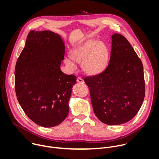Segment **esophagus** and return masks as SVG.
<instances>
[{"label":"esophagus","instance_id":"esophagus-1","mask_svg":"<svg viewBox=\"0 0 159 159\" xmlns=\"http://www.w3.org/2000/svg\"><path fill=\"white\" fill-rule=\"evenodd\" d=\"M77 82H79V83H81V84L84 83V80H83L81 77H77Z\"/></svg>","mask_w":159,"mask_h":159}]
</instances>
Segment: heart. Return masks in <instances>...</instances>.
Listing matches in <instances>:
<instances>
[{"mask_svg": "<svg viewBox=\"0 0 159 159\" xmlns=\"http://www.w3.org/2000/svg\"><path fill=\"white\" fill-rule=\"evenodd\" d=\"M70 58L65 59L66 66L74 70V61L81 63L83 70L87 74L96 75L106 69L109 58V50L103 42L91 39L79 43L70 52Z\"/></svg>", "mask_w": 159, "mask_h": 159, "instance_id": "obj_1", "label": "heart"}]
</instances>
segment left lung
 Returning <instances> with one entry per match:
<instances>
[{"label": "left lung", "instance_id": "obj_1", "mask_svg": "<svg viewBox=\"0 0 159 159\" xmlns=\"http://www.w3.org/2000/svg\"><path fill=\"white\" fill-rule=\"evenodd\" d=\"M84 80L89 88L95 115L106 125H118L130 121L143 102L145 86L142 62L120 34L112 35L106 69Z\"/></svg>", "mask_w": 159, "mask_h": 159}]
</instances>
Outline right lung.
Listing matches in <instances>:
<instances>
[{"label": "right lung", "mask_w": 159, "mask_h": 159, "mask_svg": "<svg viewBox=\"0 0 159 159\" xmlns=\"http://www.w3.org/2000/svg\"><path fill=\"white\" fill-rule=\"evenodd\" d=\"M65 44L51 31H31L15 67L17 99L28 118L43 127H54L66 118L74 75L60 70Z\"/></svg>", "instance_id": "right-lung-1"}]
</instances>
